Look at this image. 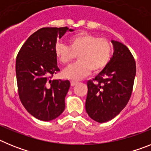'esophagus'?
<instances>
[{"instance_id": "esophagus-1", "label": "esophagus", "mask_w": 151, "mask_h": 151, "mask_svg": "<svg viewBox=\"0 0 151 151\" xmlns=\"http://www.w3.org/2000/svg\"><path fill=\"white\" fill-rule=\"evenodd\" d=\"M70 84H71L72 87H73V86H75V85H76L77 82H75V81H71V82H70Z\"/></svg>"}]
</instances>
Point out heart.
<instances>
[{"mask_svg":"<svg viewBox=\"0 0 151 151\" xmlns=\"http://www.w3.org/2000/svg\"><path fill=\"white\" fill-rule=\"evenodd\" d=\"M69 46L57 43L54 54L64 66L69 65L78 57L76 63L63 72L65 78L80 80L91 73L101 71L109 63L113 54L111 43L106 38H100L88 33L75 35L69 40Z\"/></svg>","mask_w":151,"mask_h":151,"instance_id":"b5f03b06","label":"heart"}]
</instances>
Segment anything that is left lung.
<instances>
[{
  "instance_id": "left-lung-1",
  "label": "left lung",
  "mask_w": 151,
  "mask_h": 151,
  "mask_svg": "<svg viewBox=\"0 0 151 151\" xmlns=\"http://www.w3.org/2000/svg\"><path fill=\"white\" fill-rule=\"evenodd\" d=\"M113 54L109 63L94 81L88 82L85 110L91 119L102 123L111 120L129 101L136 74L130 50L119 41L111 40Z\"/></svg>"
}]
</instances>
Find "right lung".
I'll return each instance as SVG.
<instances>
[{"label":"right lung","instance_id":"1","mask_svg":"<svg viewBox=\"0 0 151 151\" xmlns=\"http://www.w3.org/2000/svg\"><path fill=\"white\" fill-rule=\"evenodd\" d=\"M73 31L68 27L40 29L26 40L17 57L19 96L26 110L40 120H53L65 109L70 82L50 78L60 71L54 54L57 38Z\"/></svg>","mask_w":151,"mask_h":151}]
</instances>
